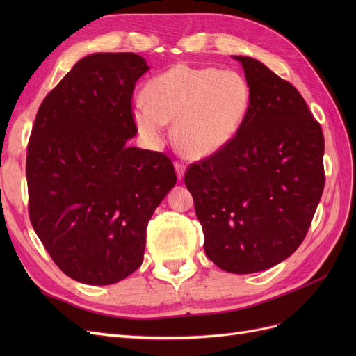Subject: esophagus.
I'll return each mask as SVG.
<instances>
[{
    "label": "esophagus",
    "mask_w": 356,
    "mask_h": 356,
    "mask_svg": "<svg viewBox=\"0 0 356 356\" xmlns=\"http://www.w3.org/2000/svg\"><path fill=\"white\" fill-rule=\"evenodd\" d=\"M175 170H177V177L178 179H182L184 178V174H186V165L182 163V161H175Z\"/></svg>",
    "instance_id": "obj_1"
}]
</instances>
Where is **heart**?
<instances>
[{"instance_id": "obj_1", "label": "heart", "mask_w": 356, "mask_h": 356, "mask_svg": "<svg viewBox=\"0 0 356 356\" xmlns=\"http://www.w3.org/2000/svg\"><path fill=\"white\" fill-rule=\"evenodd\" d=\"M144 102L132 120L148 141L159 143L165 124L181 154L204 159L220 153L239 135L250 115L252 93L242 74L177 63L143 89Z\"/></svg>"}]
</instances>
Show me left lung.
<instances>
[{
    "label": "left lung",
    "instance_id": "left-lung-1",
    "mask_svg": "<svg viewBox=\"0 0 356 356\" xmlns=\"http://www.w3.org/2000/svg\"><path fill=\"white\" fill-rule=\"evenodd\" d=\"M241 62L252 102L239 135L188 166L208 258L230 273L270 268L306 238L322 191L324 135L303 96L260 60Z\"/></svg>",
    "mask_w": 356,
    "mask_h": 356
}]
</instances>
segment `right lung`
Returning <instances> with one entry per match:
<instances>
[{"instance_id": "1", "label": "right lung", "mask_w": 356, "mask_h": 356, "mask_svg": "<svg viewBox=\"0 0 356 356\" xmlns=\"http://www.w3.org/2000/svg\"><path fill=\"white\" fill-rule=\"evenodd\" d=\"M147 71L136 53H95L38 108L26 156L29 218L74 281L111 285L132 275L148 221L177 182L166 154L127 145L138 132L132 93Z\"/></svg>"}]
</instances>
